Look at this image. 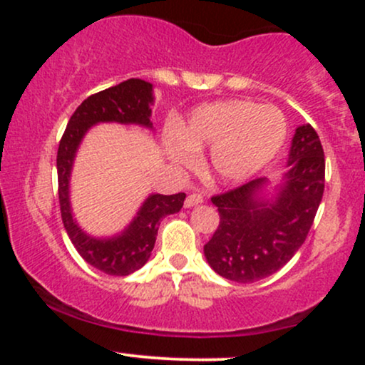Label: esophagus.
<instances>
[{"instance_id":"obj_1","label":"esophagus","mask_w":365,"mask_h":365,"mask_svg":"<svg viewBox=\"0 0 365 365\" xmlns=\"http://www.w3.org/2000/svg\"><path fill=\"white\" fill-rule=\"evenodd\" d=\"M204 202V197L200 195V194H190L185 199V207L187 209H190V207H195V206H199V204H202Z\"/></svg>"}]
</instances>
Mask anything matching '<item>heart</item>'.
<instances>
[{"label":"heart","mask_w":365,"mask_h":365,"mask_svg":"<svg viewBox=\"0 0 365 365\" xmlns=\"http://www.w3.org/2000/svg\"><path fill=\"white\" fill-rule=\"evenodd\" d=\"M287 139V120L274 106L230 99L204 104L165 142L166 154L182 168H194L199 153L211 148L209 175L238 183L264 168Z\"/></svg>","instance_id":"heart-1"}]
</instances>
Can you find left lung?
<instances>
[{
	"label": "left lung",
	"instance_id": "left-lung-1",
	"mask_svg": "<svg viewBox=\"0 0 365 365\" xmlns=\"http://www.w3.org/2000/svg\"><path fill=\"white\" fill-rule=\"evenodd\" d=\"M288 171L276 187L266 177L212 197L220 212L204 245L209 266L235 283L267 278L302 247L324 192V150L316 130H295Z\"/></svg>",
	"mask_w": 365,
	"mask_h": 365
}]
</instances>
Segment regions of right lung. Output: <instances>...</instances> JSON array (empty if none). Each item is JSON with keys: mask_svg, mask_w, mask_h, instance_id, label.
I'll return each mask as SVG.
<instances>
[{"mask_svg": "<svg viewBox=\"0 0 365 365\" xmlns=\"http://www.w3.org/2000/svg\"><path fill=\"white\" fill-rule=\"evenodd\" d=\"M153 104V83L140 78H128L118 86L92 94L75 110L58 148V195L63 225L83 261L111 276L132 274L149 261L156 244L159 223L165 216L175 215L182 209L185 194H150L121 233L113 237H92L78 226L70 204L73 161L86 133L98 123L140 125L154 130L150 121Z\"/></svg>", "mask_w": 365, "mask_h": 365, "instance_id": "1", "label": "right lung"}]
</instances>
